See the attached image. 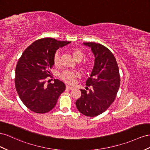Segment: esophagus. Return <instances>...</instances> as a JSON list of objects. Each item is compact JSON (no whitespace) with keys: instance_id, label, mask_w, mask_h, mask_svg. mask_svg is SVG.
Wrapping results in <instances>:
<instances>
[{"instance_id":"esophagus-1","label":"esophagus","mask_w":150,"mask_h":150,"mask_svg":"<svg viewBox=\"0 0 150 150\" xmlns=\"http://www.w3.org/2000/svg\"><path fill=\"white\" fill-rule=\"evenodd\" d=\"M73 89H74V87L68 86H66V89H67V90H72Z\"/></svg>"}]
</instances>
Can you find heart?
<instances>
[{
	"label": "heart",
	"mask_w": 150,
	"mask_h": 150,
	"mask_svg": "<svg viewBox=\"0 0 150 150\" xmlns=\"http://www.w3.org/2000/svg\"><path fill=\"white\" fill-rule=\"evenodd\" d=\"M71 54L75 58V59L79 61V67L83 70H89L92 67V62L89 59H84L81 61L85 57V53L80 47H75L70 49ZM53 64L56 67H59L61 64V54L59 51H56L53 55L52 57ZM80 75L79 71L64 70L61 73L59 76L61 80H62L65 83L68 84L75 83L76 80L80 78Z\"/></svg>",
	"instance_id": "heart-1"
}]
</instances>
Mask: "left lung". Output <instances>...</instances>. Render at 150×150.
<instances>
[{"label": "left lung", "instance_id": "8db88e82", "mask_svg": "<svg viewBox=\"0 0 150 150\" xmlns=\"http://www.w3.org/2000/svg\"><path fill=\"white\" fill-rule=\"evenodd\" d=\"M91 47L95 56V64L86 86L87 91L80 89L81 96L76 101L79 112L87 117H96L105 112L113 103L120 83L118 64L110 50L95 42H84Z\"/></svg>", "mask_w": 150, "mask_h": 150}]
</instances>
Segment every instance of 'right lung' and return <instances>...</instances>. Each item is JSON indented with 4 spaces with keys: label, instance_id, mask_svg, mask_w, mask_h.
Segmentation results:
<instances>
[{
    "label": "right lung",
    "instance_id": "1",
    "mask_svg": "<svg viewBox=\"0 0 150 150\" xmlns=\"http://www.w3.org/2000/svg\"><path fill=\"white\" fill-rule=\"evenodd\" d=\"M69 43L52 38H40L29 45L19 59L15 71V87L21 101L33 112H49L65 90V84L58 79L54 80L53 83L46 79L51 77L54 54Z\"/></svg>",
    "mask_w": 150,
    "mask_h": 150
}]
</instances>
